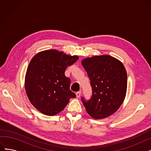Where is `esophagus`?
<instances>
[{
  "label": "esophagus",
  "instance_id": "34e87169",
  "mask_svg": "<svg viewBox=\"0 0 151 151\" xmlns=\"http://www.w3.org/2000/svg\"><path fill=\"white\" fill-rule=\"evenodd\" d=\"M81 91H78V92H77L76 93V97H77L78 98L80 97V96H81Z\"/></svg>",
  "mask_w": 151,
  "mask_h": 151
}]
</instances>
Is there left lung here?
Here are the masks:
<instances>
[{
    "label": "left lung",
    "instance_id": "obj_1",
    "mask_svg": "<svg viewBox=\"0 0 151 151\" xmlns=\"http://www.w3.org/2000/svg\"><path fill=\"white\" fill-rule=\"evenodd\" d=\"M82 65L89 78L92 95L81 100L86 111L96 119L114 114L125 99L127 75L122 63L109 55L86 58Z\"/></svg>",
    "mask_w": 151,
    "mask_h": 151
}]
</instances>
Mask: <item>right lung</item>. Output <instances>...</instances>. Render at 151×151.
Segmentation results:
<instances>
[{
    "instance_id": "add662e5",
    "label": "right lung",
    "mask_w": 151,
    "mask_h": 151,
    "mask_svg": "<svg viewBox=\"0 0 151 151\" xmlns=\"http://www.w3.org/2000/svg\"><path fill=\"white\" fill-rule=\"evenodd\" d=\"M58 50L40 52L30 60L25 77L28 99L40 112L54 116L65 108L76 95L70 89V79L65 71L78 59Z\"/></svg>"
}]
</instances>
